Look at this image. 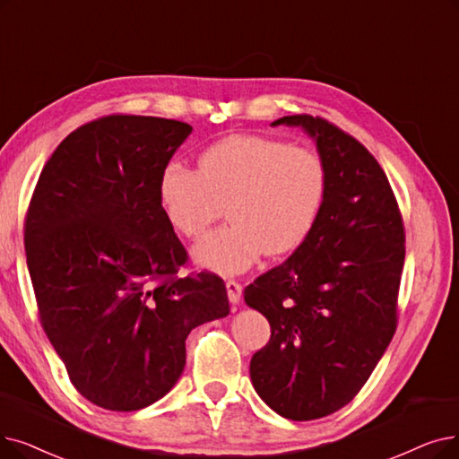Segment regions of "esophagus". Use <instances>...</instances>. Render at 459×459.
Returning <instances> with one entry per match:
<instances>
[{"label": "esophagus", "mask_w": 459, "mask_h": 459, "mask_svg": "<svg viewBox=\"0 0 459 459\" xmlns=\"http://www.w3.org/2000/svg\"><path fill=\"white\" fill-rule=\"evenodd\" d=\"M227 296H229V300H230V304H238L240 302V298H242V285L238 283V281H227Z\"/></svg>", "instance_id": "obj_1"}]
</instances>
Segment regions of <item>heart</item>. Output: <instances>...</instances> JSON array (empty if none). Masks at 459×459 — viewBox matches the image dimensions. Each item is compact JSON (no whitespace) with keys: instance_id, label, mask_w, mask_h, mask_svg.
Returning <instances> with one entry per match:
<instances>
[{"instance_id":"1","label":"heart","mask_w":459,"mask_h":459,"mask_svg":"<svg viewBox=\"0 0 459 459\" xmlns=\"http://www.w3.org/2000/svg\"><path fill=\"white\" fill-rule=\"evenodd\" d=\"M167 223L198 238L227 204L229 225L204 236L195 261L217 273L251 268L263 253L283 256L313 230L326 196V169L313 150L273 138L232 134L198 155V167H163L157 182Z\"/></svg>"}]
</instances>
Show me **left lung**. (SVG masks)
Wrapping results in <instances>:
<instances>
[{
	"instance_id": "left-lung-1",
	"label": "left lung",
	"mask_w": 459,
	"mask_h": 459,
	"mask_svg": "<svg viewBox=\"0 0 459 459\" xmlns=\"http://www.w3.org/2000/svg\"><path fill=\"white\" fill-rule=\"evenodd\" d=\"M281 124L316 143L326 196L306 242L244 290L272 328L249 373L277 414L315 420L360 392L392 342L405 232L385 170L356 138L309 114Z\"/></svg>"
}]
</instances>
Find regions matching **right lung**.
Masks as SVG:
<instances>
[{"label":"right lung","mask_w":459,"mask_h":459,"mask_svg":"<svg viewBox=\"0 0 459 459\" xmlns=\"http://www.w3.org/2000/svg\"><path fill=\"white\" fill-rule=\"evenodd\" d=\"M191 131L153 116L93 119L56 148L28 208L43 330L73 386L108 411L161 400L189 332L230 311L219 275H176L189 256L159 206V174Z\"/></svg>","instance_id":"obj_1"}]
</instances>
